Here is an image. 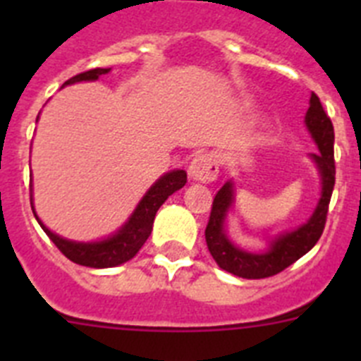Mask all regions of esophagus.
<instances>
[{
	"mask_svg": "<svg viewBox=\"0 0 361 361\" xmlns=\"http://www.w3.org/2000/svg\"><path fill=\"white\" fill-rule=\"evenodd\" d=\"M190 177L200 183H212L219 177V157L215 153H200L190 164Z\"/></svg>",
	"mask_w": 361,
	"mask_h": 361,
	"instance_id": "obj_1",
	"label": "esophagus"
}]
</instances>
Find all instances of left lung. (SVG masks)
Here are the masks:
<instances>
[{
  "instance_id": "8db88e82",
  "label": "left lung",
  "mask_w": 361,
  "mask_h": 361,
  "mask_svg": "<svg viewBox=\"0 0 361 361\" xmlns=\"http://www.w3.org/2000/svg\"><path fill=\"white\" fill-rule=\"evenodd\" d=\"M304 123L318 148V153L309 155L320 177V199L317 208L307 222L271 238L264 251H247L235 244L228 235V215L235 204V184L233 180H228L213 199L212 215L206 228V244L220 269L240 279H267L295 264L300 257L311 251L322 237L336 171L333 123L325 114L317 94H311Z\"/></svg>"
}]
</instances>
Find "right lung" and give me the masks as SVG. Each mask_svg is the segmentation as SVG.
Instances as JSON below:
<instances>
[{
    "instance_id": "add662e5",
    "label": "right lung",
    "mask_w": 361,
    "mask_h": 361,
    "mask_svg": "<svg viewBox=\"0 0 361 361\" xmlns=\"http://www.w3.org/2000/svg\"><path fill=\"white\" fill-rule=\"evenodd\" d=\"M111 68H94L88 72L78 73L72 79L65 82L61 88L66 85H73V82L81 81H97L101 75L110 72ZM39 117V116H37ZM188 177L184 170H171L168 173L161 175L155 183L149 186L132 215L128 220L121 226L117 231H114L108 237L101 238V240H92V242H78V240H68L65 237H59L57 233L50 231L47 226L43 224V220L37 216L36 209H34V195H32V180H30V204L34 216L43 228V231L49 235L50 240L57 245V250L61 251L68 260L79 264V266L94 267V269H104V267H116L121 264L128 262L139 253L145 242L148 240L149 233L153 228V219L155 213L159 212L164 200L170 195H173L175 191L186 184Z\"/></svg>"
}]
</instances>
